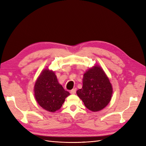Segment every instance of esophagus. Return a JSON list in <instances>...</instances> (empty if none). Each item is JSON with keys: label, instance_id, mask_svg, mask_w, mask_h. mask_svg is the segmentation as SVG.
<instances>
[{"label": "esophagus", "instance_id": "esophagus-1", "mask_svg": "<svg viewBox=\"0 0 146 146\" xmlns=\"http://www.w3.org/2000/svg\"><path fill=\"white\" fill-rule=\"evenodd\" d=\"M70 94H74L76 92V88H74V89H72V90H70Z\"/></svg>", "mask_w": 146, "mask_h": 146}]
</instances>
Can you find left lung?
Here are the masks:
<instances>
[{"instance_id": "left-lung-1", "label": "left lung", "mask_w": 146, "mask_h": 146, "mask_svg": "<svg viewBox=\"0 0 146 146\" xmlns=\"http://www.w3.org/2000/svg\"><path fill=\"white\" fill-rule=\"evenodd\" d=\"M111 84L105 73L98 66L85 73L83 87L77 94L92 111H98L104 108L110 102L112 96Z\"/></svg>"}]
</instances>
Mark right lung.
Segmentation results:
<instances>
[{
    "mask_svg": "<svg viewBox=\"0 0 146 146\" xmlns=\"http://www.w3.org/2000/svg\"><path fill=\"white\" fill-rule=\"evenodd\" d=\"M34 91L38 104L50 112L59 110L70 94L59 84L55 73L48 69L41 72L35 83Z\"/></svg>",
    "mask_w": 146,
    "mask_h": 146,
    "instance_id": "right-lung-1",
    "label": "right lung"
}]
</instances>
